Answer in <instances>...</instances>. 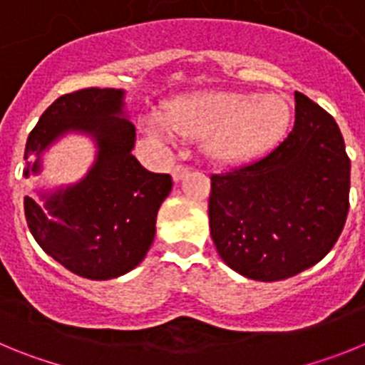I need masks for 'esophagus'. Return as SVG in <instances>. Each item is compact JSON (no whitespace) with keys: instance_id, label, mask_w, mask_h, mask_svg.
<instances>
[{"instance_id":"obj_1","label":"esophagus","mask_w":365,"mask_h":365,"mask_svg":"<svg viewBox=\"0 0 365 365\" xmlns=\"http://www.w3.org/2000/svg\"><path fill=\"white\" fill-rule=\"evenodd\" d=\"M188 172H190V168H188V166H182V164H179V166H175V168H173V170H172L173 180H175V182H177V180L182 179V177H185Z\"/></svg>"}]
</instances>
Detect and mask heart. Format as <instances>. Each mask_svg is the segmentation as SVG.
<instances>
[{
  "label": "heart",
  "instance_id": "heart-1",
  "mask_svg": "<svg viewBox=\"0 0 365 365\" xmlns=\"http://www.w3.org/2000/svg\"><path fill=\"white\" fill-rule=\"evenodd\" d=\"M292 113L279 95L208 91L173 100L163 118L148 122L153 137H205V151L219 163H241L285 135Z\"/></svg>",
  "mask_w": 365,
  "mask_h": 365
}]
</instances>
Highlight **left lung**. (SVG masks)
I'll list each match as a JSON object with an SVG mask.
<instances>
[{
	"instance_id": "1",
	"label": "left lung",
	"mask_w": 365,
	"mask_h": 365,
	"mask_svg": "<svg viewBox=\"0 0 365 365\" xmlns=\"http://www.w3.org/2000/svg\"><path fill=\"white\" fill-rule=\"evenodd\" d=\"M294 128L259 160L212 175L210 234L245 278L279 282L324 259L349 210L351 160L340 128L296 91Z\"/></svg>"
}]
</instances>
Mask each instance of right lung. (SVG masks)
<instances>
[{"mask_svg": "<svg viewBox=\"0 0 365 365\" xmlns=\"http://www.w3.org/2000/svg\"><path fill=\"white\" fill-rule=\"evenodd\" d=\"M122 89H80L56 98L31 131L24 177L43 170L41 157L69 133L95 144V160L73 185L25 195V217L45 254L87 279H111L146 257L157 212L172 192V177L151 173L131 153L137 140Z\"/></svg>", "mask_w": 365, "mask_h": 365, "instance_id": "obj_1", "label": "right lung"}]
</instances>
